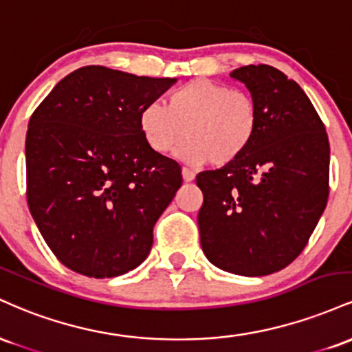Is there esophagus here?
Here are the masks:
<instances>
[{
	"instance_id": "34e87169",
	"label": "esophagus",
	"mask_w": 352,
	"mask_h": 352,
	"mask_svg": "<svg viewBox=\"0 0 352 352\" xmlns=\"http://www.w3.org/2000/svg\"><path fill=\"white\" fill-rule=\"evenodd\" d=\"M182 175H184L185 182H192L193 179H195V172L190 170V168H187V167L182 168Z\"/></svg>"
}]
</instances>
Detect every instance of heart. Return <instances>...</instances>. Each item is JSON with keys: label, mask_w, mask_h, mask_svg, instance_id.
<instances>
[{"label": "heart", "mask_w": 352, "mask_h": 352, "mask_svg": "<svg viewBox=\"0 0 352 352\" xmlns=\"http://www.w3.org/2000/svg\"><path fill=\"white\" fill-rule=\"evenodd\" d=\"M139 127L153 152L167 155L190 139L185 159L193 164L228 165L252 145L258 107L248 92L208 79H195L172 91L167 106L142 107Z\"/></svg>", "instance_id": "obj_1"}]
</instances>
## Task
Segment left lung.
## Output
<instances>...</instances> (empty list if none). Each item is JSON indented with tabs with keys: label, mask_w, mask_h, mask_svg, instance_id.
<instances>
[{
	"label": "left lung",
	"mask_w": 352,
	"mask_h": 352,
	"mask_svg": "<svg viewBox=\"0 0 352 352\" xmlns=\"http://www.w3.org/2000/svg\"><path fill=\"white\" fill-rule=\"evenodd\" d=\"M252 92L258 129L235 162L197 175L200 243L218 268L266 276L300 256L329 197V140L308 96L276 67L232 72Z\"/></svg>",
	"instance_id": "obj_1"
}]
</instances>
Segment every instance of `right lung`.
<instances>
[{
  "instance_id": "obj_1",
  "label": "right lung",
  "mask_w": 352,
  "mask_h": 352,
  "mask_svg": "<svg viewBox=\"0 0 352 352\" xmlns=\"http://www.w3.org/2000/svg\"><path fill=\"white\" fill-rule=\"evenodd\" d=\"M175 80L86 66L59 80L31 116L28 205L72 272L119 276L151 253L153 225L180 188L182 170L145 144L139 116Z\"/></svg>"
}]
</instances>
